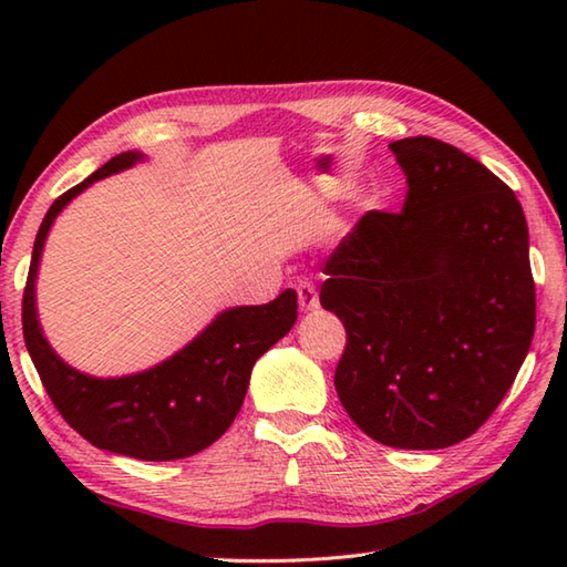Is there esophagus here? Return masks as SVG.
<instances>
[{"label":"esophagus","mask_w":567,"mask_h":567,"mask_svg":"<svg viewBox=\"0 0 567 567\" xmlns=\"http://www.w3.org/2000/svg\"><path fill=\"white\" fill-rule=\"evenodd\" d=\"M297 299H299V307H302V311H311L319 307V295L315 290V285L307 280L297 285Z\"/></svg>","instance_id":"esophagus-1"}]
</instances>
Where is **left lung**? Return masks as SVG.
<instances>
[{
	"label": "left lung",
	"instance_id": "8db88e82",
	"mask_svg": "<svg viewBox=\"0 0 567 567\" xmlns=\"http://www.w3.org/2000/svg\"><path fill=\"white\" fill-rule=\"evenodd\" d=\"M390 151L402 212H365L323 265L319 302L346 327L333 384L378 443L449 449L492 416L532 346L528 228L514 192L451 143Z\"/></svg>",
	"mask_w": 567,
	"mask_h": 567
}]
</instances>
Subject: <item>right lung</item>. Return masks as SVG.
Masks as SVG:
<instances>
[{
  "label": "right lung",
  "instance_id": "1",
  "mask_svg": "<svg viewBox=\"0 0 567 567\" xmlns=\"http://www.w3.org/2000/svg\"><path fill=\"white\" fill-rule=\"evenodd\" d=\"M138 158L141 153L134 151L114 155L97 173L63 192L43 216L23 287V341L58 414L84 441L138 461H177L204 451L234 424L256 360L292 329L297 292L285 290L268 305L224 311L177 355L138 375L97 380L65 365L35 319L33 280L43 240L72 197Z\"/></svg>",
  "mask_w": 567,
  "mask_h": 567
}]
</instances>
